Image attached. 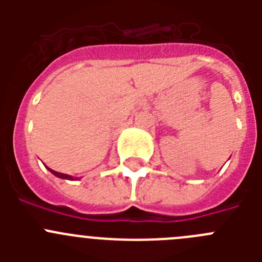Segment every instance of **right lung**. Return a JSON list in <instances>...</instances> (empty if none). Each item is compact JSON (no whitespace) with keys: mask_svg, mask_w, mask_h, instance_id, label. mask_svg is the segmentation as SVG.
<instances>
[{"mask_svg":"<svg viewBox=\"0 0 262 262\" xmlns=\"http://www.w3.org/2000/svg\"><path fill=\"white\" fill-rule=\"evenodd\" d=\"M47 169H48V170H50L51 173H52L53 176H56V177H59V178H62V180H76V178H73V177H72V176H69V174H64V173L55 172V170L50 169V168H48V166H47Z\"/></svg>","mask_w":262,"mask_h":262,"instance_id":"1","label":"right lung"}]
</instances>
